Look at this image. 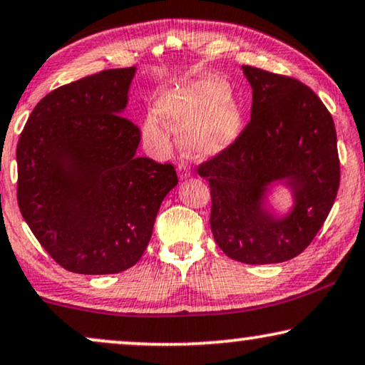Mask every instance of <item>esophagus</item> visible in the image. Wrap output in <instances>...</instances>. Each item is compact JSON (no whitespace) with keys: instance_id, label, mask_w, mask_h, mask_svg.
I'll use <instances>...</instances> for the list:
<instances>
[{"instance_id":"1","label":"esophagus","mask_w":365,"mask_h":365,"mask_svg":"<svg viewBox=\"0 0 365 365\" xmlns=\"http://www.w3.org/2000/svg\"><path fill=\"white\" fill-rule=\"evenodd\" d=\"M178 175H180V178H188L192 175V170H190V167H188V163H185V162H182L178 165Z\"/></svg>"}]
</instances>
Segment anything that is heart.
I'll use <instances>...</instances> for the list:
<instances>
[{"mask_svg": "<svg viewBox=\"0 0 365 365\" xmlns=\"http://www.w3.org/2000/svg\"><path fill=\"white\" fill-rule=\"evenodd\" d=\"M158 115L175 132H187L192 148L202 157L227 148L242 130V108L217 78H203L177 86L160 100ZM150 133L158 132L155 120Z\"/></svg>", "mask_w": 365, "mask_h": 365, "instance_id": "b5f03b06", "label": "heart"}]
</instances>
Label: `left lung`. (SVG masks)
Here are the masks:
<instances>
[{"label":"left lung","instance_id":"left-lung-1","mask_svg":"<svg viewBox=\"0 0 365 365\" xmlns=\"http://www.w3.org/2000/svg\"><path fill=\"white\" fill-rule=\"evenodd\" d=\"M252 86L250 121L233 142L197 167L208 180L210 227L223 254L242 264H279L307 249L341 182L332 115L292 76L242 66ZM287 179L296 207L274 219L259 205L267 185Z\"/></svg>","mask_w":365,"mask_h":365}]
</instances>
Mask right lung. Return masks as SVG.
I'll return each mask as SVG.
<instances>
[{
	"mask_svg": "<svg viewBox=\"0 0 365 365\" xmlns=\"http://www.w3.org/2000/svg\"><path fill=\"white\" fill-rule=\"evenodd\" d=\"M135 68H113L53 90L19 135L18 205L58 265L118 274L142 259L172 163L137 157L142 132L123 116Z\"/></svg>",
	"mask_w": 365,
	"mask_h": 365,
	"instance_id": "obj_1",
	"label": "right lung"
}]
</instances>
